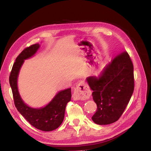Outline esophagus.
I'll use <instances>...</instances> for the list:
<instances>
[{
    "label": "esophagus",
    "mask_w": 151,
    "mask_h": 151,
    "mask_svg": "<svg viewBox=\"0 0 151 151\" xmlns=\"http://www.w3.org/2000/svg\"><path fill=\"white\" fill-rule=\"evenodd\" d=\"M91 91L85 81H80L74 91L73 99L75 101L86 100L91 97Z\"/></svg>",
    "instance_id": "obj_1"
}]
</instances>
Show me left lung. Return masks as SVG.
Instances as JSON below:
<instances>
[{"label":"left lung","mask_w":151,"mask_h":151,"mask_svg":"<svg viewBox=\"0 0 151 151\" xmlns=\"http://www.w3.org/2000/svg\"><path fill=\"white\" fill-rule=\"evenodd\" d=\"M93 91L97 110L92 120L100 125L118 121L126 109L134 88V68L127 51L116 56L99 78H86Z\"/></svg>","instance_id":"left-lung-1"}]
</instances>
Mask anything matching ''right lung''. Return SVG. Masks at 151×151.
I'll use <instances>...</instances> for the list:
<instances>
[{"instance_id": "right-lung-1", "label": "right lung", "mask_w": 151, "mask_h": 151, "mask_svg": "<svg viewBox=\"0 0 151 151\" xmlns=\"http://www.w3.org/2000/svg\"><path fill=\"white\" fill-rule=\"evenodd\" d=\"M40 47L39 44L30 46L20 52L12 66L9 83L13 95L14 105L29 123L42 131H51L60 126L65 117V108L71 99V88L61 91L56 94L47 105L34 109L25 104L20 97L17 86V78L24 60L32 57Z\"/></svg>"}]
</instances>
